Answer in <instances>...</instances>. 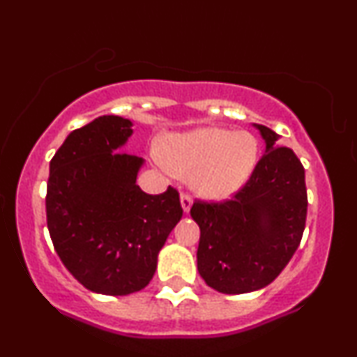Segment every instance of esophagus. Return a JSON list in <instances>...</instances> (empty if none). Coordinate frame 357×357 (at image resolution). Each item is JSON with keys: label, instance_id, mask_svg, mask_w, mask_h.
Wrapping results in <instances>:
<instances>
[{"label": "esophagus", "instance_id": "34e87169", "mask_svg": "<svg viewBox=\"0 0 357 357\" xmlns=\"http://www.w3.org/2000/svg\"><path fill=\"white\" fill-rule=\"evenodd\" d=\"M191 206H192L191 196L186 195V192H183V195H181V208H183V211L184 213H190Z\"/></svg>", "mask_w": 357, "mask_h": 357}]
</instances>
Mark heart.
I'll list each match as a JSON object with an SVG mask.
<instances>
[{
    "label": "heart",
    "instance_id": "1",
    "mask_svg": "<svg viewBox=\"0 0 357 357\" xmlns=\"http://www.w3.org/2000/svg\"><path fill=\"white\" fill-rule=\"evenodd\" d=\"M258 153V139L248 130L206 126L166 136L162 151H154L153 159L166 174L190 179L203 198L225 199L247 184Z\"/></svg>",
    "mask_w": 357,
    "mask_h": 357
}]
</instances>
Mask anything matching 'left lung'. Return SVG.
Returning <instances> with one entry per match:
<instances>
[{
	"label": "left lung",
	"mask_w": 357,
	"mask_h": 357,
	"mask_svg": "<svg viewBox=\"0 0 357 357\" xmlns=\"http://www.w3.org/2000/svg\"><path fill=\"white\" fill-rule=\"evenodd\" d=\"M265 141V154L248 183L225 203L196 202L198 272L221 294L264 289L289 264L305 228L307 190L302 162L280 136L253 124Z\"/></svg>",
	"instance_id": "left-lung-1"
}]
</instances>
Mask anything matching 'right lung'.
<instances>
[{
    "instance_id": "right-lung-1",
    "label": "right lung",
    "mask_w": 357,
    "mask_h": 357,
    "mask_svg": "<svg viewBox=\"0 0 357 357\" xmlns=\"http://www.w3.org/2000/svg\"><path fill=\"white\" fill-rule=\"evenodd\" d=\"M132 122L97 117L65 139L50 161L47 223L60 260L85 289L129 296L149 284L158 255L181 220L179 195H147L144 159L122 151Z\"/></svg>"
}]
</instances>
